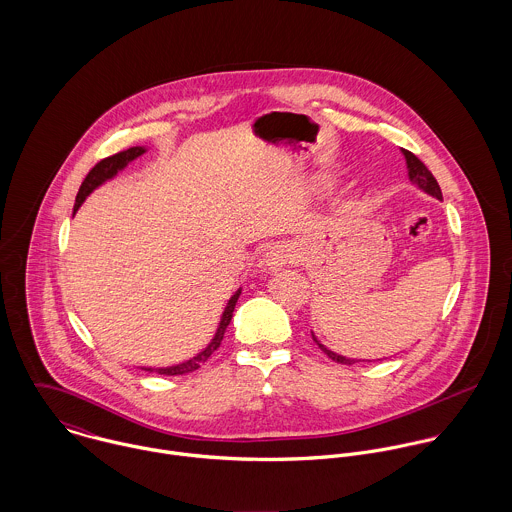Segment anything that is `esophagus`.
<instances>
[{"label":"esophagus","instance_id":"1","mask_svg":"<svg viewBox=\"0 0 512 512\" xmlns=\"http://www.w3.org/2000/svg\"><path fill=\"white\" fill-rule=\"evenodd\" d=\"M295 258V248L290 242H276L268 248L264 256V266L268 272H280L286 264Z\"/></svg>","mask_w":512,"mask_h":512}]
</instances>
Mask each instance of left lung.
<instances>
[{"label": "left lung", "mask_w": 512, "mask_h": 512, "mask_svg": "<svg viewBox=\"0 0 512 512\" xmlns=\"http://www.w3.org/2000/svg\"><path fill=\"white\" fill-rule=\"evenodd\" d=\"M402 155H404V159H406V167H408V179L412 181V185H416L420 191H424L426 195H430V197H434V199H438L441 201V189H439L438 181H436V177L430 173V169L412 153V151H408V149H402ZM311 335H313V341L319 345V349L331 359V361H335V363H339V365H355V363H363L361 359H351V357H343V355H339V353H335V351H331V349H327L317 337H315V333L311 331ZM380 361V359H378ZM370 363V361H368Z\"/></svg>", "instance_id": "obj_1"}]
</instances>
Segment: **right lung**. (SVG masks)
<instances>
[{"instance_id":"obj_1","label":"right lung","mask_w":512,"mask_h":512,"mask_svg":"<svg viewBox=\"0 0 512 512\" xmlns=\"http://www.w3.org/2000/svg\"><path fill=\"white\" fill-rule=\"evenodd\" d=\"M146 151V146L130 147V149H126V151H120V153H116V155H112V157H106V159H102L100 163H96V165L90 169V173L86 175V179L82 181V185H80V189H78V193H76L73 215L80 209V205L88 199L90 193H94V191H96L98 187H102L106 181L114 179L120 171H124L134 159L142 157ZM240 293H242V288H238L236 292L230 295V299H228V303H226V307H224V311H222V315H220L217 331H215L213 339L209 341V345H207L203 351H199L195 357H191V359H187V361H183V363H179V365L142 366V368L149 370V372L165 374V376L187 374V372H193V370L201 368V365L207 363V359L219 349L220 341H222L224 331H226V327H228V323H230V319H232V311H234V307H236V301H238Z\"/></svg>"}]
</instances>
